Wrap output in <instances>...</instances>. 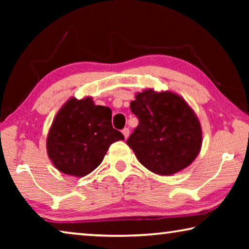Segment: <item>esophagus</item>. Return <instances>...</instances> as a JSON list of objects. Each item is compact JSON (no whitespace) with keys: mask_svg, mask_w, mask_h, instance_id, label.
Wrapping results in <instances>:
<instances>
[{"mask_svg":"<svg viewBox=\"0 0 249 249\" xmlns=\"http://www.w3.org/2000/svg\"><path fill=\"white\" fill-rule=\"evenodd\" d=\"M122 133H123V135H124V137H125V138H127V137H128V135H129V129H128L127 127H125V128L122 129Z\"/></svg>","mask_w":249,"mask_h":249,"instance_id":"esophagus-1","label":"esophagus"}]
</instances>
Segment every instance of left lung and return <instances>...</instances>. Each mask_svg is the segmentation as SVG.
I'll use <instances>...</instances> for the list:
<instances>
[{"label": "left lung", "mask_w": 249, "mask_h": 249, "mask_svg": "<svg viewBox=\"0 0 249 249\" xmlns=\"http://www.w3.org/2000/svg\"><path fill=\"white\" fill-rule=\"evenodd\" d=\"M130 111L138 125L126 142L147 169L169 176L196 159L202 144L200 122L179 95L147 90L130 102Z\"/></svg>", "instance_id": "8db88e82"}]
</instances>
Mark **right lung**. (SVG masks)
I'll return each instance as SVG.
<instances>
[{
    "label": "right lung",
    "mask_w": 249,
    "mask_h": 249,
    "mask_svg": "<svg viewBox=\"0 0 249 249\" xmlns=\"http://www.w3.org/2000/svg\"><path fill=\"white\" fill-rule=\"evenodd\" d=\"M123 140L112 126L111 108L95 105L91 98L70 99L54 117L47 151L59 171L84 177L102 162L113 142Z\"/></svg>",
    "instance_id": "1"
}]
</instances>
